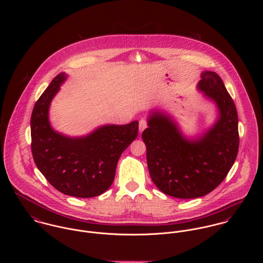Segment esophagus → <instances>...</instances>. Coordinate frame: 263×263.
Masks as SVG:
<instances>
[{
  "instance_id": "obj_1",
  "label": "esophagus",
  "mask_w": 263,
  "mask_h": 263,
  "mask_svg": "<svg viewBox=\"0 0 263 263\" xmlns=\"http://www.w3.org/2000/svg\"><path fill=\"white\" fill-rule=\"evenodd\" d=\"M148 126V122L146 119H141L139 122V128H140V133H143V130Z\"/></svg>"
}]
</instances>
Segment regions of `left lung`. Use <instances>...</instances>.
Wrapping results in <instances>:
<instances>
[{"instance_id":"1","label":"left lung","mask_w":263,"mask_h":263,"mask_svg":"<svg viewBox=\"0 0 263 263\" xmlns=\"http://www.w3.org/2000/svg\"><path fill=\"white\" fill-rule=\"evenodd\" d=\"M198 88L219 108L216 124L196 140L187 141L166 115L153 113L142 134L147 163L155 185L177 198H196L218 187L239 150L238 114L225 85L215 72H204Z\"/></svg>"}]
</instances>
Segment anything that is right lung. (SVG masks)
I'll list each match as a JSON object with an SVG mask.
<instances>
[{
    "label": "right lung",
    "mask_w": 263,
    "mask_h": 263,
    "mask_svg": "<svg viewBox=\"0 0 263 263\" xmlns=\"http://www.w3.org/2000/svg\"><path fill=\"white\" fill-rule=\"evenodd\" d=\"M65 79L64 73L54 77L33 107L32 156L39 171L60 192L94 197L112 184L118 159L139 135V122L105 125L79 139L55 133L48 122V107Z\"/></svg>",
    "instance_id": "1"
}]
</instances>
